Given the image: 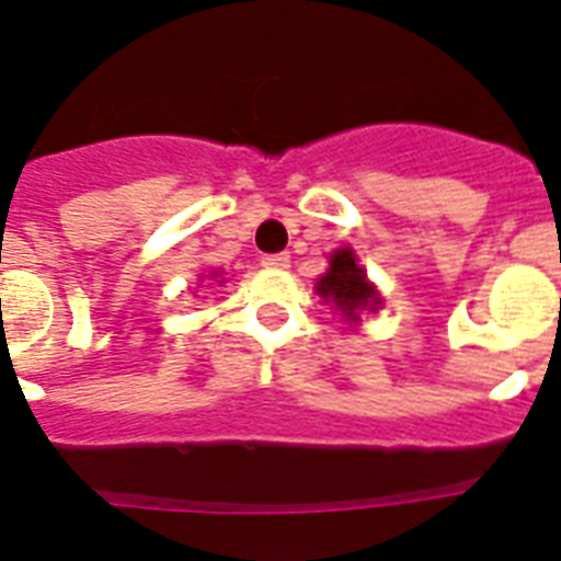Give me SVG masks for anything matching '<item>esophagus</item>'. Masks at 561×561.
<instances>
[{"mask_svg": "<svg viewBox=\"0 0 561 561\" xmlns=\"http://www.w3.org/2000/svg\"><path fill=\"white\" fill-rule=\"evenodd\" d=\"M262 264L264 267H271V271H285V267H290V255H285V253L262 255Z\"/></svg>", "mask_w": 561, "mask_h": 561, "instance_id": "34e87169", "label": "esophagus"}]
</instances>
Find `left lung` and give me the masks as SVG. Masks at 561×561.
I'll use <instances>...</instances> for the list:
<instances>
[{
    "label": "left lung",
    "mask_w": 561,
    "mask_h": 561,
    "mask_svg": "<svg viewBox=\"0 0 561 561\" xmlns=\"http://www.w3.org/2000/svg\"><path fill=\"white\" fill-rule=\"evenodd\" d=\"M317 290H320V297L325 302H334L346 320H358L364 308L375 311V308L381 306V297L375 294V288L367 282V273H364V267H358L355 253H352L350 247L332 255V267L320 279Z\"/></svg>",
    "instance_id": "obj_1"
}]
</instances>
